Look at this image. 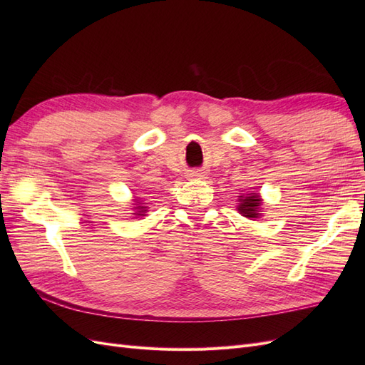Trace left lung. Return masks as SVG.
<instances>
[{
  "mask_svg": "<svg viewBox=\"0 0 365 365\" xmlns=\"http://www.w3.org/2000/svg\"><path fill=\"white\" fill-rule=\"evenodd\" d=\"M237 212L251 220H257L263 215V200L260 193H244L239 196Z\"/></svg>",
  "mask_w": 365,
  "mask_h": 365,
  "instance_id": "left-lung-1",
  "label": "left lung"
}]
</instances>
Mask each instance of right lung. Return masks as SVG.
I'll use <instances>...</instances> for the list:
<instances>
[{"instance_id": "obj_1", "label": "right lung", "mask_w": 365, "mask_h": 365, "mask_svg": "<svg viewBox=\"0 0 365 365\" xmlns=\"http://www.w3.org/2000/svg\"><path fill=\"white\" fill-rule=\"evenodd\" d=\"M132 202H134V204H132L134 207H132V213L130 215H134L137 217H145L149 207H146L145 204H143L140 197H135V200H132Z\"/></svg>"}]
</instances>
